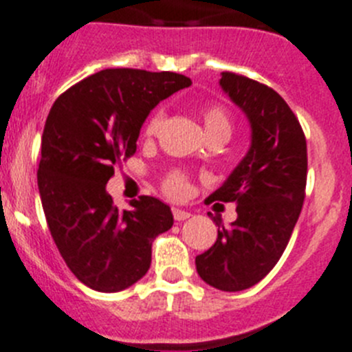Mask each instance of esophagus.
Instances as JSON below:
<instances>
[{
  "label": "esophagus",
  "instance_id": "esophagus-1",
  "mask_svg": "<svg viewBox=\"0 0 352 352\" xmlns=\"http://www.w3.org/2000/svg\"><path fill=\"white\" fill-rule=\"evenodd\" d=\"M173 216H174V220H176V221H185V220H188L192 214H190L188 211H183V209H179V208H174L173 209Z\"/></svg>",
  "mask_w": 352,
  "mask_h": 352
}]
</instances>
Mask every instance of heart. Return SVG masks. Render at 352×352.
Returning a JSON list of instances; mask_svg holds the SVG:
<instances>
[{
	"mask_svg": "<svg viewBox=\"0 0 352 352\" xmlns=\"http://www.w3.org/2000/svg\"><path fill=\"white\" fill-rule=\"evenodd\" d=\"M164 120V111L162 109H157L148 120L146 127H144V134L146 136H153L155 132L159 131L160 124ZM202 120H204V127L208 136H214V134H227L230 136L232 131V120H230V113L225 106L221 104H209L202 109ZM186 183L185 174L182 173H173L169 178L166 179V192L169 193L170 197H182L183 193L186 192Z\"/></svg>",
	"mask_w": 352,
	"mask_h": 352,
	"instance_id": "b5f03b06",
	"label": "heart"
}]
</instances>
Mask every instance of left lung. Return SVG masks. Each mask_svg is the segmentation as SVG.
Returning <instances> with one entry per match:
<instances>
[{
  "mask_svg": "<svg viewBox=\"0 0 352 352\" xmlns=\"http://www.w3.org/2000/svg\"><path fill=\"white\" fill-rule=\"evenodd\" d=\"M220 87L251 127V144L208 202H234L237 218L195 258L204 283L221 292H243L274 269L300 216L307 182V143L285 99L270 87L221 73Z\"/></svg>",
  "mask_w": 352,
  "mask_h": 352,
  "instance_id": "1",
  "label": "left lung"
}]
</instances>
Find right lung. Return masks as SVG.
<instances>
[{
  "mask_svg": "<svg viewBox=\"0 0 352 352\" xmlns=\"http://www.w3.org/2000/svg\"><path fill=\"white\" fill-rule=\"evenodd\" d=\"M190 85L170 71L102 69L67 89L48 113L38 167L45 218L66 265L96 292L140 281L150 269L151 243L173 227L162 201L143 195L120 211L106 183L115 164L136 153L151 109Z\"/></svg>",
  "mask_w": 352,
  "mask_h": 352,
  "instance_id": "1",
  "label": "right lung"
}]
</instances>
